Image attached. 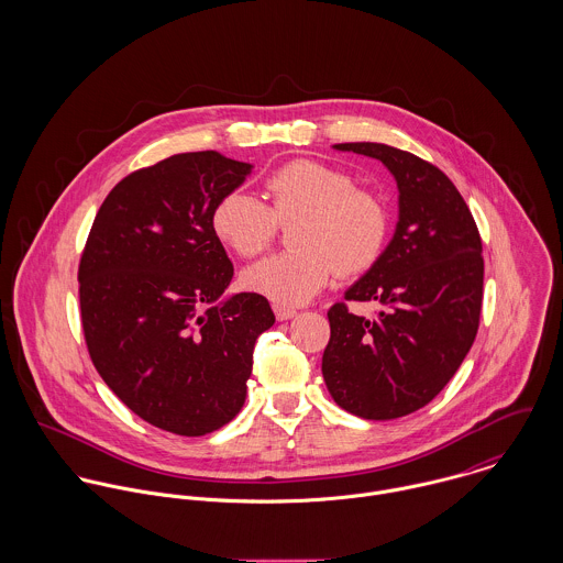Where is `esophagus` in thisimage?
<instances>
[{
	"instance_id": "1",
	"label": "esophagus",
	"mask_w": 563,
	"mask_h": 563,
	"mask_svg": "<svg viewBox=\"0 0 563 563\" xmlns=\"http://www.w3.org/2000/svg\"><path fill=\"white\" fill-rule=\"evenodd\" d=\"M273 312H275L277 321H290V319L297 317V310H295V308H286V306H279V303L273 306Z\"/></svg>"
}]
</instances>
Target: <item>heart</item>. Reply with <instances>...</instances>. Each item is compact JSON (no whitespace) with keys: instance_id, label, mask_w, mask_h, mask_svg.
<instances>
[{"instance_id":"b5f03b06","label":"heart","mask_w":563,"mask_h":563,"mask_svg":"<svg viewBox=\"0 0 563 563\" xmlns=\"http://www.w3.org/2000/svg\"><path fill=\"white\" fill-rule=\"evenodd\" d=\"M268 206L246 190L223 195L212 210L217 239L241 257L262 253L277 221H295L292 251L268 255L242 273V286L282 306L317 297L342 271L362 273L375 264L388 234L384 203L355 188L349 173L322 162L292 161L264 179Z\"/></svg>"}]
</instances>
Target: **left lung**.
Listing matches in <instances>:
<instances>
[{
  "mask_svg": "<svg viewBox=\"0 0 563 563\" xmlns=\"http://www.w3.org/2000/svg\"><path fill=\"white\" fill-rule=\"evenodd\" d=\"M382 162L397 181L399 221L375 264L344 292L377 301L357 317L329 308L322 379L342 409L366 420H393L431 401L471 351L482 314V239L475 219L433 164L384 143H340Z\"/></svg>",
  "mask_w": 563,
  "mask_h": 563,
  "instance_id": "1",
  "label": "left lung"
}]
</instances>
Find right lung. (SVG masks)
Returning <instances> with one entry per match:
<instances>
[{
  "mask_svg": "<svg viewBox=\"0 0 563 563\" xmlns=\"http://www.w3.org/2000/svg\"><path fill=\"white\" fill-rule=\"evenodd\" d=\"M253 164L177 154L121 179L81 253V327L108 388L177 435H206L244 405L268 301L225 295L234 266L212 230L217 201Z\"/></svg>",
  "mask_w": 563,
  "mask_h": 563,
  "instance_id": "right-lung-1",
  "label": "right lung"
}]
</instances>
